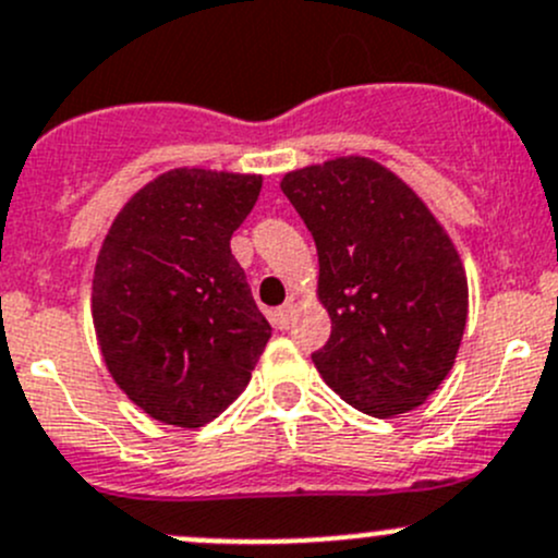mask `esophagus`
I'll return each mask as SVG.
<instances>
[{"label":"esophagus","mask_w":558,"mask_h":558,"mask_svg":"<svg viewBox=\"0 0 558 558\" xmlns=\"http://www.w3.org/2000/svg\"><path fill=\"white\" fill-rule=\"evenodd\" d=\"M292 303H284V306H279V308H274L271 312V323L277 325V328L281 330V328H287V325H290V319H292Z\"/></svg>","instance_id":"1"}]
</instances>
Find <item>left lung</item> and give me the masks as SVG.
<instances>
[{"label": "left lung", "instance_id": "8db88e82", "mask_svg": "<svg viewBox=\"0 0 558 558\" xmlns=\"http://www.w3.org/2000/svg\"><path fill=\"white\" fill-rule=\"evenodd\" d=\"M281 192L312 233L330 339L312 361L372 417L421 407L453 368L466 277L426 203L379 162L339 157L292 170Z\"/></svg>", "mask_w": 558, "mask_h": 558}]
</instances>
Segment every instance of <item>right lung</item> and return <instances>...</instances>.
<instances>
[{
  "label": "right lung",
  "instance_id": "add662e5",
  "mask_svg": "<svg viewBox=\"0 0 558 558\" xmlns=\"http://www.w3.org/2000/svg\"><path fill=\"white\" fill-rule=\"evenodd\" d=\"M260 175L168 170L130 197L94 266L105 366L154 421L201 428L250 385L271 339L230 252Z\"/></svg>",
  "mask_w": 558,
  "mask_h": 558
}]
</instances>
